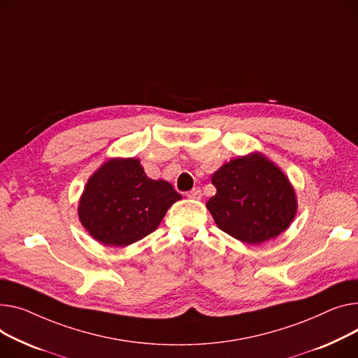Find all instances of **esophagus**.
Listing matches in <instances>:
<instances>
[{
    "label": "esophagus",
    "mask_w": 358,
    "mask_h": 358,
    "mask_svg": "<svg viewBox=\"0 0 358 358\" xmlns=\"http://www.w3.org/2000/svg\"><path fill=\"white\" fill-rule=\"evenodd\" d=\"M187 197L189 200H200L201 199V189L200 188H193L192 192L187 193Z\"/></svg>",
    "instance_id": "1"
}]
</instances>
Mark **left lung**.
Here are the masks:
<instances>
[{"instance_id":"8db88e82","label":"left lung","mask_w":358,"mask_h":358,"mask_svg":"<svg viewBox=\"0 0 358 358\" xmlns=\"http://www.w3.org/2000/svg\"><path fill=\"white\" fill-rule=\"evenodd\" d=\"M217 193L206 207L217 227L234 239L260 245L294 222L298 199L289 178L259 151L223 164L211 176Z\"/></svg>"}]
</instances>
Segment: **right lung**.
I'll return each instance as SVG.
<instances>
[{"label": "right lung", "instance_id": "1", "mask_svg": "<svg viewBox=\"0 0 358 358\" xmlns=\"http://www.w3.org/2000/svg\"><path fill=\"white\" fill-rule=\"evenodd\" d=\"M181 199L169 181L150 178L138 158H109L89 177L78 214L94 241L124 248L157 230Z\"/></svg>", "mask_w": 358, "mask_h": 358}]
</instances>
